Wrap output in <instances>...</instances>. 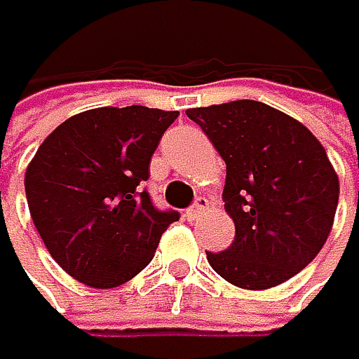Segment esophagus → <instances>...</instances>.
I'll list each match as a JSON object with an SVG mask.
<instances>
[{"instance_id": "1", "label": "esophagus", "mask_w": 359, "mask_h": 359, "mask_svg": "<svg viewBox=\"0 0 359 359\" xmlns=\"http://www.w3.org/2000/svg\"><path fill=\"white\" fill-rule=\"evenodd\" d=\"M207 207H209V200L204 198V195H198V198H195V202L187 209V218H189V220L200 218V213H202V211H207Z\"/></svg>"}]
</instances>
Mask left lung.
Returning a JSON list of instances; mask_svg holds the SVG:
<instances>
[{
    "label": "left lung",
    "instance_id": "obj_1",
    "mask_svg": "<svg viewBox=\"0 0 359 359\" xmlns=\"http://www.w3.org/2000/svg\"><path fill=\"white\" fill-rule=\"evenodd\" d=\"M226 164L224 209L236 238L207 258L224 281L267 290L292 278L324 247L339 182L306 126L258 101L187 109Z\"/></svg>",
    "mask_w": 359,
    "mask_h": 359
}]
</instances>
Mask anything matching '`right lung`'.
<instances>
[{"label":"right lung","instance_id":"add662e5","mask_svg":"<svg viewBox=\"0 0 359 359\" xmlns=\"http://www.w3.org/2000/svg\"><path fill=\"white\" fill-rule=\"evenodd\" d=\"M180 112L130 105L67 118L26 168V202L49 254L92 287H116L152 261L180 220L146 191L150 157Z\"/></svg>","mask_w":359,"mask_h":359}]
</instances>
